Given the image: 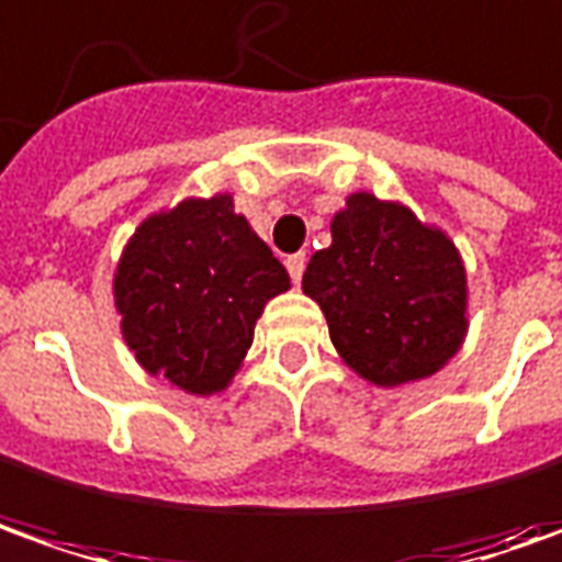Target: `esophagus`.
<instances>
[{
  "instance_id": "34e87169",
  "label": "esophagus",
  "mask_w": 562,
  "mask_h": 562,
  "mask_svg": "<svg viewBox=\"0 0 562 562\" xmlns=\"http://www.w3.org/2000/svg\"><path fill=\"white\" fill-rule=\"evenodd\" d=\"M304 267H307V258L304 255H289L285 258V270H289V277H292V282H301V277H304Z\"/></svg>"
}]
</instances>
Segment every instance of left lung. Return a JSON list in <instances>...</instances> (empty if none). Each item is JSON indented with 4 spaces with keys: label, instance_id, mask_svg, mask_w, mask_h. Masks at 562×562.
I'll use <instances>...</instances> for the list:
<instances>
[{
    "label": "left lung",
    "instance_id": "1",
    "mask_svg": "<svg viewBox=\"0 0 562 562\" xmlns=\"http://www.w3.org/2000/svg\"><path fill=\"white\" fill-rule=\"evenodd\" d=\"M301 285L341 358L376 385L432 376L467 333V273L451 239L367 192L336 214L333 245Z\"/></svg>",
    "mask_w": 562,
    "mask_h": 562
}]
</instances>
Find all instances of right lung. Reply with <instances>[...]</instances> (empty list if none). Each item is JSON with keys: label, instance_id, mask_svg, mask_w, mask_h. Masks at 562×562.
I'll return each instance as SVG.
<instances>
[{"label": "right lung", "instance_id": "obj_1", "mask_svg": "<svg viewBox=\"0 0 562 562\" xmlns=\"http://www.w3.org/2000/svg\"><path fill=\"white\" fill-rule=\"evenodd\" d=\"M289 273L229 195L148 217L126 245L114 299L121 329L151 376L211 395L239 370L263 304Z\"/></svg>", "mask_w": 562, "mask_h": 562}]
</instances>
